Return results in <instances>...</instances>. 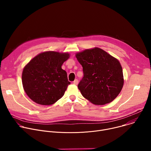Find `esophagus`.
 <instances>
[{
	"label": "esophagus",
	"instance_id": "esophagus-1",
	"mask_svg": "<svg viewBox=\"0 0 151 151\" xmlns=\"http://www.w3.org/2000/svg\"><path fill=\"white\" fill-rule=\"evenodd\" d=\"M73 83L74 85H78V79H75V80L73 82Z\"/></svg>",
	"mask_w": 151,
	"mask_h": 151
}]
</instances>
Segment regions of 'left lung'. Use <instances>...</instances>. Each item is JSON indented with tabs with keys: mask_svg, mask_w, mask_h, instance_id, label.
Returning <instances> with one entry per match:
<instances>
[{
	"mask_svg": "<svg viewBox=\"0 0 151 151\" xmlns=\"http://www.w3.org/2000/svg\"><path fill=\"white\" fill-rule=\"evenodd\" d=\"M76 57L83 68V77L78 85L83 97L96 105L112 101L124 85L119 61L99 48L85 50Z\"/></svg>",
	"mask_w": 151,
	"mask_h": 151,
	"instance_id": "obj_1",
	"label": "left lung"
}]
</instances>
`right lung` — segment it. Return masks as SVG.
<instances>
[{"instance_id":"obj_1","label":"right lung","mask_w":151,"mask_h":151,"mask_svg":"<svg viewBox=\"0 0 151 151\" xmlns=\"http://www.w3.org/2000/svg\"><path fill=\"white\" fill-rule=\"evenodd\" d=\"M69 57L67 52L46 51L35 57L26 65L22 83L31 100L41 105H51L63 96L70 82L61 66Z\"/></svg>"}]
</instances>
